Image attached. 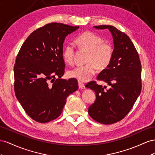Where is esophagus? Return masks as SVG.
<instances>
[{
  "mask_svg": "<svg viewBox=\"0 0 155 155\" xmlns=\"http://www.w3.org/2000/svg\"><path fill=\"white\" fill-rule=\"evenodd\" d=\"M78 87L79 88H81V89H84V84L82 82L78 81Z\"/></svg>",
  "mask_w": 155,
  "mask_h": 155,
  "instance_id": "obj_1",
  "label": "esophagus"
}]
</instances>
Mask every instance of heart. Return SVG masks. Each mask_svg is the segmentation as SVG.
Here are the masks:
<instances>
[{
    "label": "heart",
    "instance_id": "1",
    "mask_svg": "<svg viewBox=\"0 0 155 155\" xmlns=\"http://www.w3.org/2000/svg\"><path fill=\"white\" fill-rule=\"evenodd\" d=\"M77 45L83 49L89 51L87 64L77 66L68 72L69 77L86 82L90 81L97 72L98 67L105 69L110 64L113 57V48L108 43H104L103 38L91 32H86L76 39ZM74 46L68 43L62 53L65 62L68 64L73 63Z\"/></svg>",
    "mask_w": 155,
    "mask_h": 155
}]
</instances>
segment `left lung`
<instances>
[{
  "label": "left lung",
  "mask_w": 155,
  "mask_h": 155,
  "mask_svg": "<svg viewBox=\"0 0 155 155\" xmlns=\"http://www.w3.org/2000/svg\"><path fill=\"white\" fill-rule=\"evenodd\" d=\"M108 29L112 35L114 53L111 62L97 76L109 87L91 81L86 87L94 90L96 99L88 108L90 116L97 122L109 125L124 118L132 109L141 90V66L139 56L129 37L113 26H95Z\"/></svg>",
  "instance_id": "obj_1"
}]
</instances>
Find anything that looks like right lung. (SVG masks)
<instances>
[{"mask_svg":"<svg viewBox=\"0 0 155 155\" xmlns=\"http://www.w3.org/2000/svg\"><path fill=\"white\" fill-rule=\"evenodd\" d=\"M79 26L52 23L39 28L26 38L14 65V90L26 113L37 122L56 119L66 99L78 88L75 78L61 79L65 62L63 44Z\"/></svg>","mask_w":155,"mask_h":155,"instance_id":"obj_1","label":"right lung"}]
</instances>
